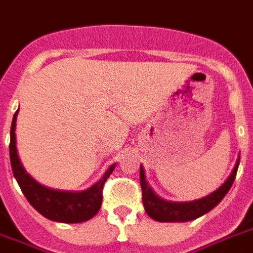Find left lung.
I'll return each instance as SVG.
<instances>
[{
	"instance_id": "1",
	"label": "left lung",
	"mask_w": 253,
	"mask_h": 253,
	"mask_svg": "<svg viewBox=\"0 0 253 253\" xmlns=\"http://www.w3.org/2000/svg\"><path fill=\"white\" fill-rule=\"evenodd\" d=\"M239 158L241 156H238L230 176L227 177L226 181L218 189L214 190L213 193H211L207 197L191 200V202H169L160 198L147 182L145 169L141 164L139 179H141L142 187V202H143L146 213L149 214L152 220L159 221V222H187V221L197 220L198 217L208 213L224 199L227 191L230 190L237 176Z\"/></svg>"
}]
</instances>
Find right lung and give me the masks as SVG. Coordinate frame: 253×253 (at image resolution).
<instances>
[{
  "label": "right lung",
  "mask_w": 253,
  "mask_h": 253,
  "mask_svg": "<svg viewBox=\"0 0 253 253\" xmlns=\"http://www.w3.org/2000/svg\"><path fill=\"white\" fill-rule=\"evenodd\" d=\"M18 112L19 108L14 114L10 130V162L14 177L24 197L31 206L47 220L64 224H79L93 218L102 206V189L104 182L111 176L116 164L114 163L97 182L83 191H66L43 186L27 173L18 155L15 134Z\"/></svg>",
  "instance_id": "obj_1"
}]
</instances>
